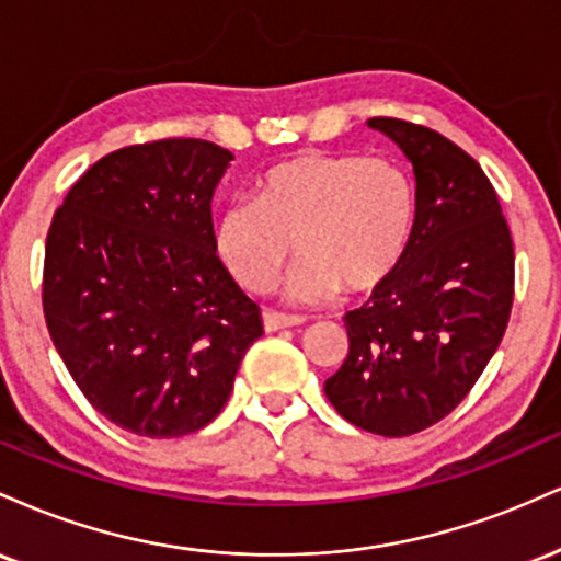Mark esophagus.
<instances>
[{
  "label": "esophagus",
  "mask_w": 561,
  "mask_h": 561,
  "mask_svg": "<svg viewBox=\"0 0 561 561\" xmlns=\"http://www.w3.org/2000/svg\"><path fill=\"white\" fill-rule=\"evenodd\" d=\"M305 322V318H299V314H283V312H273V309H267L265 314H262V325H265L267 333L273 331H283V328H296Z\"/></svg>",
  "instance_id": "esophagus-1"
}]
</instances>
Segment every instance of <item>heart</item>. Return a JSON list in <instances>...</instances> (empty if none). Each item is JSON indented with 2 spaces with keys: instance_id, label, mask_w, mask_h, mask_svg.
Wrapping results in <instances>:
<instances>
[{
  "instance_id": "heart-1",
  "label": "heart",
  "mask_w": 561,
  "mask_h": 561,
  "mask_svg": "<svg viewBox=\"0 0 561 561\" xmlns=\"http://www.w3.org/2000/svg\"><path fill=\"white\" fill-rule=\"evenodd\" d=\"M417 186L391 157L305 151L265 170L256 199H236L215 226L222 265L241 288L265 294L296 254L288 296L322 301L378 288L410 249Z\"/></svg>"
}]
</instances>
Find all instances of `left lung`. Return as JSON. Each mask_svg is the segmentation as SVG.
Listing matches in <instances>:
<instances>
[{"label": "left lung", "mask_w": 561, "mask_h": 561, "mask_svg": "<svg viewBox=\"0 0 561 561\" xmlns=\"http://www.w3.org/2000/svg\"><path fill=\"white\" fill-rule=\"evenodd\" d=\"M367 125L410 157L417 226L391 278L346 312L348 354L325 397L362 431L404 438L444 420L502 344L515 247L489 175L465 149L399 117Z\"/></svg>", "instance_id": "obj_1"}]
</instances>
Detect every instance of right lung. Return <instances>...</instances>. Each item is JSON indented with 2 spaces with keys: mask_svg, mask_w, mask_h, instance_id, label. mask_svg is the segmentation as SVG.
I'll return each mask as SVG.
<instances>
[{
  "mask_svg": "<svg viewBox=\"0 0 561 561\" xmlns=\"http://www.w3.org/2000/svg\"><path fill=\"white\" fill-rule=\"evenodd\" d=\"M233 160L204 138L110 151L51 217L42 305L65 367L99 414L181 438L222 412L260 307L215 247V186Z\"/></svg>",
  "mask_w": 561,
  "mask_h": 561,
  "instance_id": "1",
  "label": "right lung"
}]
</instances>
